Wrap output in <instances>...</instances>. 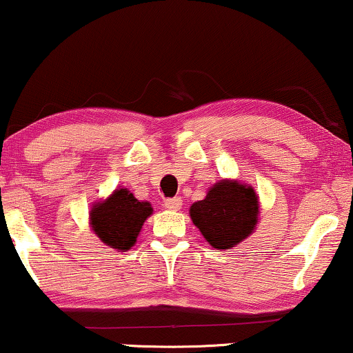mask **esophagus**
Segmentation results:
<instances>
[{"mask_svg":"<svg viewBox=\"0 0 353 353\" xmlns=\"http://www.w3.org/2000/svg\"><path fill=\"white\" fill-rule=\"evenodd\" d=\"M163 205H165V209L168 210H180L183 205V201L181 197H172V199H167L163 202Z\"/></svg>","mask_w":353,"mask_h":353,"instance_id":"1","label":"esophagus"}]
</instances>
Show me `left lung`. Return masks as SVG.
<instances>
[{"label": "left lung", "instance_id": "8db88e82", "mask_svg": "<svg viewBox=\"0 0 353 353\" xmlns=\"http://www.w3.org/2000/svg\"><path fill=\"white\" fill-rule=\"evenodd\" d=\"M190 216L212 248L226 250L252 234L259 221V197L252 186L220 180L205 199L190 207Z\"/></svg>", "mask_w": 353, "mask_h": 353}]
</instances>
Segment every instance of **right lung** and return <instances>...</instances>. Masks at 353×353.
I'll return each instance as SVG.
<instances>
[{
  "mask_svg": "<svg viewBox=\"0 0 353 353\" xmlns=\"http://www.w3.org/2000/svg\"><path fill=\"white\" fill-rule=\"evenodd\" d=\"M152 215L149 202H139L127 188H119L90 212V225L104 244L120 252L132 249L144 221Z\"/></svg>",
  "mask_w": 353,
  "mask_h": 353,
  "instance_id": "1",
  "label": "right lung"
}]
</instances>
